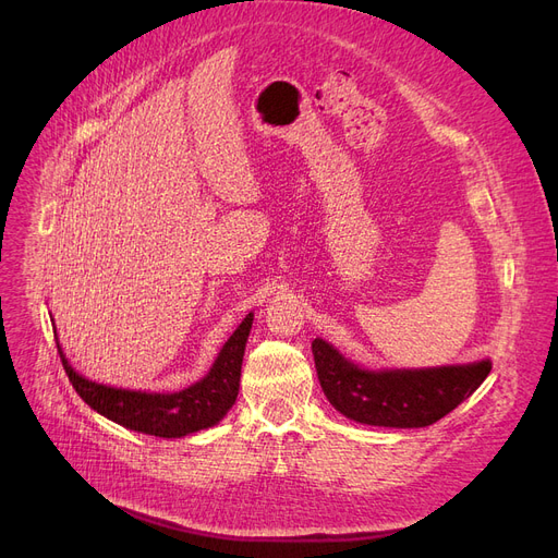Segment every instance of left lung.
<instances>
[{
	"label": "left lung",
	"instance_id": "left-lung-1",
	"mask_svg": "<svg viewBox=\"0 0 558 558\" xmlns=\"http://www.w3.org/2000/svg\"><path fill=\"white\" fill-rule=\"evenodd\" d=\"M316 375L330 404L345 418L377 427H427L471 398L490 373V362L366 371L324 339L312 341Z\"/></svg>",
	"mask_w": 558,
	"mask_h": 558
}]
</instances>
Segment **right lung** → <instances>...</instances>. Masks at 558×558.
<instances>
[{"instance_id":"obj_1","label":"right lung","mask_w":558,"mask_h":558,"mask_svg":"<svg viewBox=\"0 0 558 558\" xmlns=\"http://www.w3.org/2000/svg\"><path fill=\"white\" fill-rule=\"evenodd\" d=\"M251 326L253 312L223 343L210 373L198 379L196 385L173 393H146L97 385L93 379L78 375L65 360L61 343L56 341V345L72 387L97 414L133 432L162 438H181L217 425L228 414L234 400H238L242 360Z\"/></svg>"}]
</instances>
